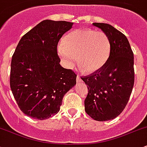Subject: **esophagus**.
<instances>
[{"label": "esophagus", "instance_id": "obj_1", "mask_svg": "<svg viewBox=\"0 0 147 147\" xmlns=\"http://www.w3.org/2000/svg\"><path fill=\"white\" fill-rule=\"evenodd\" d=\"M82 82V79L80 78V77L79 76V75H78V76H77V82L80 83V82Z\"/></svg>", "mask_w": 147, "mask_h": 147}]
</instances>
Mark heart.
Wrapping results in <instances>:
<instances>
[{
	"label": "heart",
	"instance_id": "b5f03b06",
	"mask_svg": "<svg viewBox=\"0 0 147 147\" xmlns=\"http://www.w3.org/2000/svg\"><path fill=\"white\" fill-rule=\"evenodd\" d=\"M111 41L102 31L77 29L63 37L58 53L66 67L72 68L77 61L86 73H94L106 65L110 58Z\"/></svg>",
	"mask_w": 147,
	"mask_h": 147
}]
</instances>
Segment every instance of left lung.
Instances as JSON below:
<instances>
[{"label":"left lung","instance_id":"obj_1","mask_svg":"<svg viewBox=\"0 0 147 147\" xmlns=\"http://www.w3.org/2000/svg\"><path fill=\"white\" fill-rule=\"evenodd\" d=\"M110 38L111 53L101 70L81 78L88 88L84 100L86 113L97 121L118 116L129 101L135 82L134 54L127 37L113 26L93 23Z\"/></svg>","mask_w":147,"mask_h":147}]
</instances>
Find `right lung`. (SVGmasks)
<instances>
[{
	"label": "right lung",
	"instance_id": "1",
	"mask_svg": "<svg viewBox=\"0 0 147 147\" xmlns=\"http://www.w3.org/2000/svg\"><path fill=\"white\" fill-rule=\"evenodd\" d=\"M72 22L46 20L24 35L11 61L10 88L20 110L37 120L57 114L77 75L60 65L57 46Z\"/></svg>",
	"mask_w": 147,
	"mask_h": 147
}]
</instances>
